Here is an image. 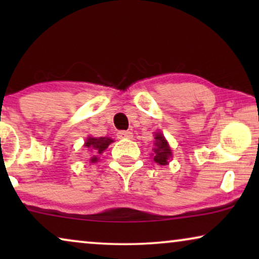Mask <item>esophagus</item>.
I'll return each instance as SVG.
<instances>
[{
	"instance_id": "esophagus-1",
	"label": "esophagus",
	"mask_w": 259,
	"mask_h": 259,
	"mask_svg": "<svg viewBox=\"0 0 259 259\" xmlns=\"http://www.w3.org/2000/svg\"><path fill=\"white\" fill-rule=\"evenodd\" d=\"M116 137L119 138V139H131V138L133 137L132 132H130V131H119L118 133H116Z\"/></svg>"
}]
</instances>
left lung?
<instances>
[{
	"instance_id": "1",
	"label": "left lung",
	"mask_w": 259,
	"mask_h": 259,
	"mask_svg": "<svg viewBox=\"0 0 259 259\" xmlns=\"http://www.w3.org/2000/svg\"><path fill=\"white\" fill-rule=\"evenodd\" d=\"M155 148H154V161L159 165H166L167 160L171 158L172 152L167 141L162 137L161 133L155 134Z\"/></svg>"
}]
</instances>
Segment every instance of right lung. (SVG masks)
Segmentation results:
<instances>
[{"mask_svg":"<svg viewBox=\"0 0 259 259\" xmlns=\"http://www.w3.org/2000/svg\"><path fill=\"white\" fill-rule=\"evenodd\" d=\"M112 141L113 140L109 139V138H88L86 143H84V146L90 148V150H92V152H94V153H102ZM95 160H97V158L92 159V161Z\"/></svg>","mask_w":259,"mask_h":259,"instance_id":"right-lung-1","label":"right lung"}]
</instances>
